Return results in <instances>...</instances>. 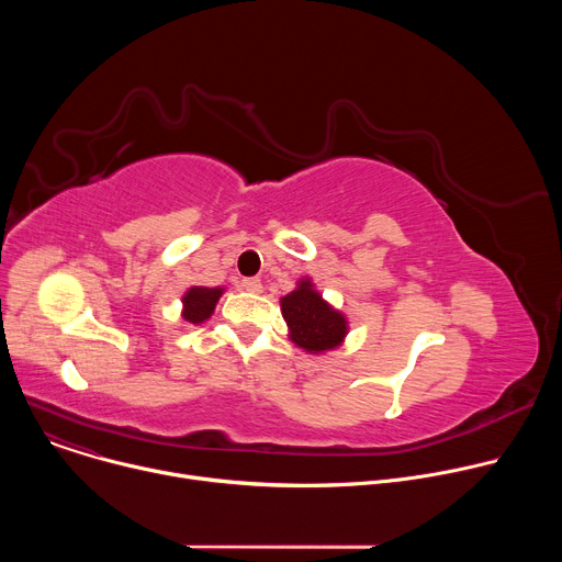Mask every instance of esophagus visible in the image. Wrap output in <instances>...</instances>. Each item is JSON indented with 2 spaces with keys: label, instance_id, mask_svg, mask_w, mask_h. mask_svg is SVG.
Masks as SVG:
<instances>
[{
  "label": "esophagus",
  "instance_id": "1",
  "mask_svg": "<svg viewBox=\"0 0 562 562\" xmlns=\"http://www.w3.org/2000/svg\"><path fill=\"white\" fill-rule=\"evenodd\" d=\"M239 286H243L245 291H251V293H262V282L258 278H245L243 282H239Z\"/></svg>",
  "mask_w": 562,
  "mask_h": 562
}]
</instances>
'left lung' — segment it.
I'll return each mask as SVG.
<instances>
[{"label": "left lung", "instance_id": "8db88e82", "mask_svg": "<svg viewBox=\"0 0 562 562\" xmlns=\"http://www.w3.org/2000/svg\"><path fill=\"white\" fill-rule=\"evenodd\" d=\"M291 340L308 353L336 349L347 336V317L327 304L311 280H300L297 289L280 300Z\"/></svg>", "mask_w": 562, "mask_h": 562}]
</instances>
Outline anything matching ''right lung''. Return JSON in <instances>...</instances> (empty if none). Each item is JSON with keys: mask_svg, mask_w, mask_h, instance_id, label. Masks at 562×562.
I'll list each match as a JSON object with an SVG mask.
<instances>
[{"mask_svg": "<svg viewBox=\"0 0 562 562\" xmlns=\"http://www.w3.org/2000/svg\"><path fill=\"white\" fill-rule=\"evenodd\" d=\"M222 295V289L215 286V289H209V286H191L182 302H184V311H182V317L187 319V323L191 325H202L206 317H211L217 300Z\"/></svg>", "mask_w": 562, "mask_h": 562, "instance_id": "right-lung-1", "label": "right lung"}]
</instances>
